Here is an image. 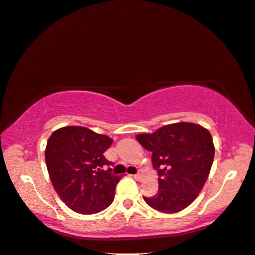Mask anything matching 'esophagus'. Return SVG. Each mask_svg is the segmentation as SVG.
<instances>
[{
    "mask_svg": "<svg viewBox=\"0 0 255 255\" xmlns=\"http://www.w3.org/2000/svg\"><path fill=\"white\" fill-rule=\"evenodd\" d=\"M134 177L136 178V180H140V178H142V172H138L137 174H135Z\"/></svg>",
    "mask_w": 255,
    "mask_h": 255,
    "instance_id": "obj_1",
    "label": "esophagus"
}]
</instances>
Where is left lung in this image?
I'll return each mask as SVG.
<instances>
[{"label":"left lung","instance_id":"1","mask_svg":"<svg viewBox=\"0 0 255 255\" xmlns=\"http://www.w3.org/2000/svg\"><path fill=\"white\" fill-rule=\"evenodd\" d=\"M136 139L152 152V165L159 175L158 192L143 197L145 203L162 213L188 207L210 175L215 151L211 132L200 125L177 123L136 135Z\"/></svg>","mask_w":255,"mask_h":255}]
</instances>
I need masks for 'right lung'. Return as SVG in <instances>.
I'll use <instances>...</instances> for the list:
<instances>
[{"label": "right lung", "mask_w": 255, "mask_h": 255, "mask_svg": "<svg viewBox=\"0 0 255 255\" xmlns=\"http://www.w3.org/2000/svg\"><path fill=\"white\" fill-rule=\"evenodd\" d=\"M113 142L109 136L86 127L68 126L52 132L45 147V164L57 195L72 211L94 214L115 199L120 176L104 152Z\"/></svg>", "instance_id": "right-lung-1"}]
</instances>
